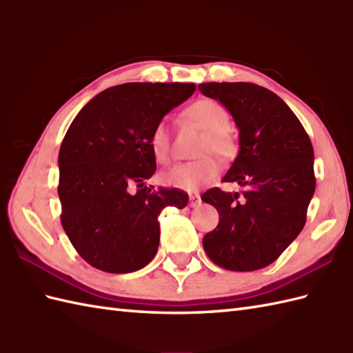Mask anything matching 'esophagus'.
<instances>
[{"label": "esophagus", "instance_id": "esophagus-1", "mask_svg": "<svg viewBox=\"0 0 353 353\" xmlns=\"http://www.w3.org/2000/svg\"><path fill=\"white\" fill-rule=\"evenodd\" d=\"M201 203V199L199 194H190V206L191 208H197Z\"/></svg>", "mask_w": 353, "mask_h": 353}]
</instances>
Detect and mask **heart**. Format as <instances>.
Listing matches in <instances>:
<instances>
[{
    "mask_svg": "<svg viewBox=\"0 0 353 353\" xmlns=\"http://www.w3.org/2000/svg\"><path fill=\"white\" fill-rule=\"evenodd\" d=\"M186 117L192 119L201 130L205 138L201 141L199 154L216 153L229 156L234 152V142L228 134L230 119L228 110L214 100H199L186 109ZM150 148L156 161L167 163L171 159V138L168 125L159 121L150 134ZM220 172V163L214 156H205L201 159L179 163L163 174V182L174 188L194 191L201 185L211 182Z\"/></svg>",
    "mask_w": 353,
    "mask_h": 353,
    "instance_id": "b5f03b06",
    "label": "heart"
}]
</instances>
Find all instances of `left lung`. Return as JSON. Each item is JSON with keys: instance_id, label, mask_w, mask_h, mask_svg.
I'll list each match as a JSON object with an SVG mask.
<instances>
[{"instance_id": "1", "label": "left lung", "mask_w": 353, "mask_h": 353, "mask_svg": "<svg viewBox=\"0 0 353 353\" xmlns=\"http://www.w3.org/2000/svg\"><path fill=\"white\" fill-rule=\"evenodd\" d=\"M200 92L219 100L239 130V152L220 188L201 200L215 206L219 226L205 235L212 262L232 272H253L272 264L301 234L316 191L314 150L308 133L274 92L245 81L201 83Z\"/></svg>"}]
</instances>
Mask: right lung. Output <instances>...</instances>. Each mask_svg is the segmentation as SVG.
I'll return each mask as SVG.
<instances>
[{"instance_id": "add662e5", "label": "right lung", "mask_w": 353, "mask_h": 353, "mask_svg": "<svg viewBox=\"0 0 353 353\" xmlns=\"http://www.w3.org/2000/svg\"><path fill=\"white\" fill-rule=\"evenodd\" d=\"M194 91L177 81L112 86L74 118L59 152L57 192L62 226L89 265L108 273L145 267L159 247L162 209L188 203L183 191H156L145 181L156 171L153 127Z\"/></svg>"}]
</instances>
